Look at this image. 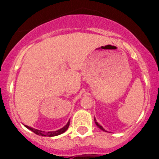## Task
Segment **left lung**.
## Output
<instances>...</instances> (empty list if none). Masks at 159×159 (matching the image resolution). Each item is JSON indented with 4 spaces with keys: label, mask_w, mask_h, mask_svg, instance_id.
I'll use <instances>...</instances> for the list:
<instances>
[{
    "label": "left lung",
    "mask_w": 159,
    "mask_h": 159,
    "mask_svg": "<svg viewBox=\"0 0 159 159\" xmlns=\"http://www.w3.org/2000/svg\"><path fill=\"white\" fill-rule=\"evenodd\" d=\"M94 121H95V124H96L97 126L99 127V129H101V130H103V131H106V129H104L103 127L101 126V125H100V124H99V123H97V122H96V119H95V117H94ZM106 132H107V131H106Z\"/></svg>",
    "instance_id": "1"
}]
</instances>
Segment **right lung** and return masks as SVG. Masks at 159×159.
Returning <instances> with one entry per match:
<instances>
[{"label": "right lung", "instance_id": "1", "mask_svg": "<svg viewBox=\"0 0 159 159\" xmlns=\"http://www.w3.org/2000/svg\"><path fill=\"white\" fill-rule=\"evenodd\" d=\"M70 125V121H68V123H66L65 126L61 128L60 129L56 130V131H49V132H45V131H42V130L39 129H33V128H30L29 126H26L25 127L28 129L31 130L32 132H34L36 134H38V135H41V136H49V137H52V136H57V135H59V134H61L64 132H66V130L68 129V128H69Z\"/></svg>", "mask_w": 159, "mask_h": 159}]
</instances>
